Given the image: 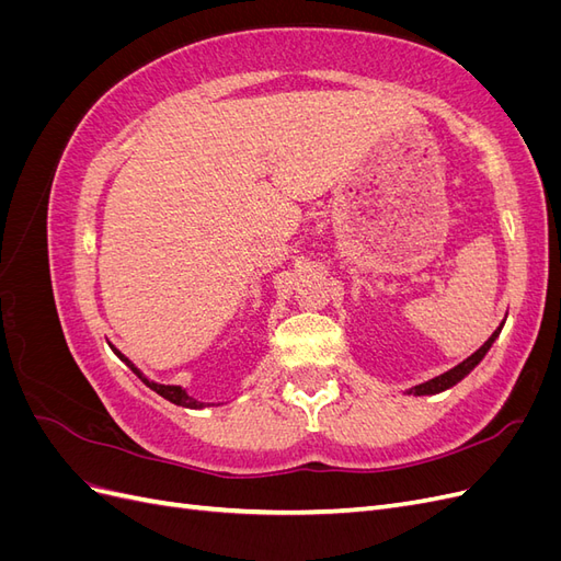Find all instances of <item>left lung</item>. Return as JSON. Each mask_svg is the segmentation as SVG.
Wrapping results in <instances>:
<instances>
[{"label": "left lung", "mask_w": 561, "mask_h": 561, "mask_svg": "<svg viewBox=\"0 0 561 561\" xmlns=\"http://www.w3.org/2000/svg\"><path fill=\"white\" fill-rule=\"evenodd\" d=\"M501 328H503V322L494 330V334H491V336L486 339V342L470 355V358H466L463 363H458L456 367H451L449 371H445V375H439V377H435V379H431V381H426V383H419V386L410 388V390H407V393H410V396H435V393H443V390L456 386L461 379H466V377L470 375V371L482 363V358L489 353L491 344L496 342V336L501 334Z\"/></svg>", "instance_id": "obj_1"}]
</instances>
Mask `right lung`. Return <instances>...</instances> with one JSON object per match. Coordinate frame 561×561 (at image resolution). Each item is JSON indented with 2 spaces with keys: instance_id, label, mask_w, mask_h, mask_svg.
Returning a JSON list of instances; mask_svg holds the SVG:
<instances>
[{
  "instance_id": "add662e5",
  "label": "right lung",
  "mask_w": 561,
  "mask_h": 561,
  "mask_svg": "<svg viewBox=\"0 0 561 561\" xmlns=\"http://www.w3.org/2000/svg\"><path fill=\"white\" fill-rule=\"evenodd\" d=\"M112 346V344H110ZM112 351L118 355V358H122L133 371H135V375H138L140 379H142V383L145 386H149L151 390H157V393L161 396V398H165V400H171L173 404H180V407H190V410H203V407H208L206 402H201V400H196V398H192L190 393H186V390L182 388V386H165V383H157V381H151V379H147L145 375H142V371L138 369V367H135L128 358H126V355L122 353V351H118L116 346H112Z\"/></svg>"
}]
</instances>
